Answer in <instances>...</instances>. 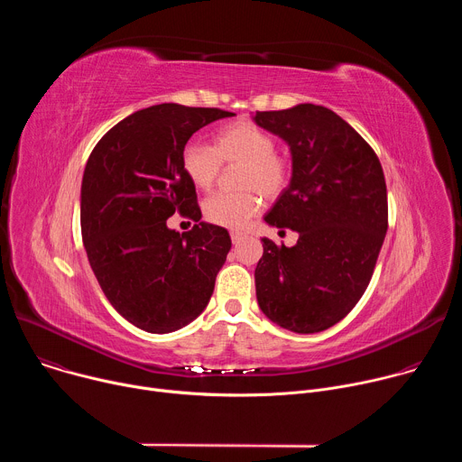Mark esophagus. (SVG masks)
<instances>
[{
	"mask_svg": "<svg viewBox=\"0 0 462 462\" xmlns=\"http://www.w3.org/2000/svg\"><path fill=\"white\" fill-rule=\"evenodd\" d=\"M230 237H232V243L237 245V243H241L246 236H245L243 232H230Z\"/></svg>",
	"mask_w": 462,
	"mask_h": 462,
	"instance_id": "esophagus-1",
	"label": "esophagus"
}]
</instances>
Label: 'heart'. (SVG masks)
<instances>
[{
    "mask_svg": "<svg viewBox=\"0 0 462 462\" xmlns=\"http://www.w3.org/2000/svg\"><path fill=\"white\" fill-rule=\"evenodd\" d=\"M182 171L199 189H210L223 166L239 164L237 191H219L205 201V217L225 228L245 226L269 201L282 197L292 180V161L276 152V139L252 120L221 127L214 144L188 143L180 155Z\"/></svg>",
    "mask_w": 462,
    "mask_h": 462,
    "instance_id": "obj_1",
    "label": "heart"
}]
</instances>
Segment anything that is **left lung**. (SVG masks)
I'll use <instances>...</instances> for the list:
<instances>
[{
    "label": "left lung",
    "instance_id": "left-lung-1",
    "mask_svg": "<svg viewBox=\"0 0 462 462\" xmlns=\"http://www.w3.org/2000/svg\"><path fill=\"white\" fill-rule=\"evenodd\" d=\"M292 153V180L265 221L300 234L263 237L255 296L274 323L300 335L346 318L365 292L387 230V189L374 150L335 111L300 104L255 111Z\"/></svg>",
    "mask_w": 462,
    "mask_h": 462
}]
</instances>
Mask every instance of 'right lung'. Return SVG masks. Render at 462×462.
Segmentation results:
<instances>
[{"mask_svg": "<svg viewBox=\"0 0 462 462\" xmlns=\"http://www.w3.org/2000/svg\"><path fill=\"white\" fill-rule=\"evenodd\" d=\"M232 115L152 106L115 124L88 159L80 225L89 265L115 310L146 333L177 331L214 292L232 241L223 226L199 223L180 155L195 131ZM175 211L198 225L182 236L170 231Z\"/></svg>", "mask_w": 462, "mask_h": 462, "instance_id": "obj_1", "label": "right lung"}]
</instances>
